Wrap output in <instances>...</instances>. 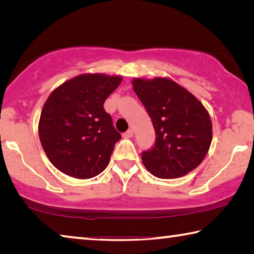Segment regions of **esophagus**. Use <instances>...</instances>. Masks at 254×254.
<instances>
[{
    "label": "esophagus",
    "instance_id": "esophagus-1",
    "mask_svg": "<svg viewBox=\"0 0 254 254\" xmlns=\"http://www.w3.org/2000/svg\"><path fill=\"white\" fill-rule=\"evenodd\" d=\"M133 136V130L132 128H128L127 132L123 133V137H126V139H130V137Z\"/></svg>",
    "mask_w": 254,
    "mask_h": 254
}]
</instances>
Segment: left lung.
<instances>
[{
  "label": "left lung",
  "mask_w": 254,
  "mask_h": 254,
  "mask_svg": "<svg viewBox=\"0 0 254 254\" xmlns=\"http://www.w3.org/2000/svg\"><path fill=\"white\" fill-rule=\"evenodd\" d=\"M132 85L156 131L152 149L141 156L144 167L162 179L190 173L200 165L212 143L208 112L191 93L169 78H135Z\"/></svg>",
  "instance_id": "left-lung-1"
}]
</instances>
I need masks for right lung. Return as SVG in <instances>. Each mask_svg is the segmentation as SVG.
Instances as JSON below:
<instances>
[{
	"instance_id": "1",
	"label": "right lung",
	"mask_w": 254,
	"mask_h": 254,
	"mask_svg": "<svg viewBox=\"0 0 254 254\" xmlns=\"http://www.w3.org/2000/svg\"><path fill=\"white\" fill-rule=\"evenodd\" d=\"M121 81V76L83 74L49 95L38 128L47 157L62 173L88 179L109 165L121 134L103 104Z\"/></svg>"
}]
</instances>
